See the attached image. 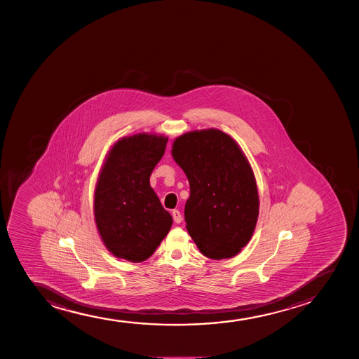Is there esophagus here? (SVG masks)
<instances>
[{
    "label": "esophagus",
    "mask_w": 359,
    "mask_h": 359,
    "mask_svg": "<svg viewBox=\"0 0 359 359\" xmlns=\"http://www.w3.org/2000/svg\"><path fill=\"white\" fill-rule=\"evenodd\" d=\"M172 218L173 222H175L176 224L182 223V219H183L182 218L181 212H180L178 210H172Z\"/></svg>",
    "instance_id": "1"
}]
</instances>
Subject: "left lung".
Returning a JSON list of instances; mask_svg holds the SVG:
<instances>
[{"label":"left lung","mask_w":359,"mask_h":359,"mask_svg":"<svg viewBox=\"0 0 359 359\" xmlns=\"http://www.w3.org/2000/svg\"><path fill=\"white\" fill-rule=\"evenodd\" d=\"M171 153L189 181L184 219L198 250L212 260L238 254L259 215L255 177L238 144L206 129L177 137Z\"/></svg>","instance_id":"8db88e82"}]
</instances>
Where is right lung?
<instances>
[{
	"instance_id": "obj_1",
	"label": "right lung",
	"mask_w": 359,
	"mask_h": 359,
	"mask_svg": "<svg viewBox=\"0 0 359 359\" xmlns=\"http://www.w3.org/2000/svg\"><path fill=\"white\" fill-rule=\"evenodd\" d=\"M168 137L137 134L117 141L107 154L95 194V218L105 247L141 262L168 235L172 217L149 186Z\"/></svg>"
}]
</instances>
